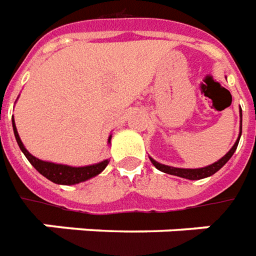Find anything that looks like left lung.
<instances>
[{"label": "left lung", "instance_id": "obj_1", "mask_svg": "<svg viewBox=\"0 0 256 256\" xmlns=\"http://www.w3.org/2000/svg\"><path fill=\"white\" fill-rule=\"evenodd\" d=\"M241 130H242V128H241L240 126V136H241ZM238 141H240V137H238V140L236 141V144L233 146V148H232V150H230V151H228L223 158L219 159V160L215 162V164L206 166V168H201V169H182V168H172V166L162 165V164H159V162H156V160H154L152 158H150V159H151L152 165L155 166L156 169H159L160 172H165V173H168V174H173V176H178V178H188V180H200V178L212 176L214 173H216V172L219 170L222 166L224 165L228 159L233 156L234 151L237 150V146H238Z\"/></svg>", "mask_w": 256, "mask_h": 256}]
</instances>
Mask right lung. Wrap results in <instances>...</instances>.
Instances as JSON below:
<instances>
[{"mask_svg": "<svg viewBox=\"0 0 256 256\" xmlns=\"http://www.w3.org/2000/svg\"><path fill=\"white\" fill-rule=\"evenodd\" d=\"M14 133H15L18 146L22 150V152L24 154V156L28 159V162L34 166L36 169L40 172L44 178H47L48 180H51L52 183L65 184V186L82 183V182H86V180H88V178L100 174V173L106 168V165L110 164L108 159H106V160H102V162L96 164V165L83 166V168H72V166L68 165H58V164H52V162H46V160H41V159L33 156V155L28 152V150L23 146L22 141H20V137H19L18 130H16L15 122H14Z\"/></svg>", "mask_w": 256, "mask_h": 256, "instance_id": "1", "label": "right lung"}]
</instances>
